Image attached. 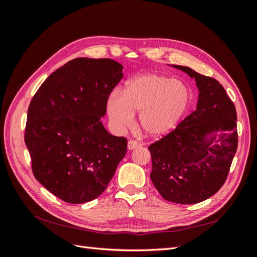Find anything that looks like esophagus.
I'll return each instance as SVG.
<instances>
[{
  "instance_id": "esophagus-1",
  "label": "esophagus",
  "mask_w": 257,
  "mask_h": 257,
  "mask_svg": "<svg viewBox=\"0 0 257 257\" xmlns=\"http://www.w3.org/2000/svg\"><path fill=\"white\" fill-rule=\"evenodd\" d=\"M140 145L138 143H136L134 140H130L128 141V150H134V149H137L139 148Z\"/></svg>"
}]
</instances>
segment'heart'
<instances>
[{"label":"heart","instance_id":"b5f03b06","mask_svg":"<svg viewBox=\"0 0 257 257\" xmlns=\"http://www.w3.org/2000/svg\"><path fill=\"white\" fill-rule=\"evenodd\" d=\"M191 90L182 80L147 73L125 81L122 94L113 91L107 100V112L114 127L124 129L140 112V125L154 138L163 137L176 129L187 114Z\"/></svg>","mask_w":257,"mask_h":257}]
</instances>
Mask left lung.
I'll return each instance as SVG.
<instances>
[{
	"mask_svg": "<svg viewBox=\"0 0 257 257\" xmlns=\"http://www.w3.org/2000/svg\"><path fill=\"white\" fill-rule=\"evenodd\" d=\"M199 89L195 111L149 146L150 174L162 198L179 204L209 199L224 184L237 149L236 110L214 78L179 65Z\"/></svg>",
	"mask_w": 257,
	"mask_h": 257,
	"instance_id": "obj_1",
	"label": "left lung"
}]
</instances>
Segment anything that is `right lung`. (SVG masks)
Wrapping results in <instances>:
<instances>
[{"label": "right lung", "mask_w": 257, "mask_h": 257, "mask_svg": "<svg viewBox=\"0 0 257 257\" xmlns=\"http://www.w3.org/2000/svg\"><path fill=\"white\" fill-rule=\"evenodd\" d=\"M122 68L109 58H75L48 76L31 100L24 139L33 173L67 203L98 198L127 152V139L101 122Z\"/></svg>", "instance_id": "right-lung-1"}]
</instances>
